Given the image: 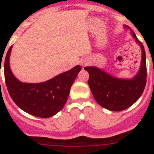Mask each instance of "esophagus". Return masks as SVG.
Returning <instances> with one entry per match:
<instances>
[{
    "instance_id": "1",
    "label": "esophagus",
    "mask_w": 154,
    "mask_h": 154,
    "mask_svg": "<svg viewBox=\"0 0 154 154\" xmlns=\"http://www.w3.org/2000/svg\"><path fill=\"white\" fill-rule=\"evenodd\" d=\"M89 60H86V59H82L81 60V65H82V67H85V66H86V65H89Z\"/></svg>"
}]
</instances>
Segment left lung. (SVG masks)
<instances>
[{
    "mask_svg": "<svg viewBox=\"0 0 154 154\" xmlns=\"http://www.w3.org/2000/svg\"><path fill=\"white\" fill-rule=\"evenodd\" d=\"M125 27L129 29L128 26ZM130 32L141 49V66L133 78H118L94 66L84 68L89 74L88 84L94 99L101 107L110 111H122L134 105L140 98L146 87V52L134 31L131 30Z\"/></svg>",
    "mask_w": 154,
    "mask_h": 154,
    "instance_id": "1",
    "label": "left lung"
}]
</instances>
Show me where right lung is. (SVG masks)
I'll list each match as a JSON object with an SVG mask.
<instances>
[{
  "label": "right lung",
  "mask_w": 154,
  "mask_h": 154,
  "mask_svg": "<svg viewBox=\"0 0 154 154\" xmlns=\"http://www.w3.org/2000/svg\"><path fill=\"white\" fill-rule=\"evenodd\" d=\"M12 47L7 52L4 65L5 79L8 94L18 107L35 117H53L68 100L71 86L82 69L79 65L67 72L41 83H25L17 79L9 65Z\"/></svg>",
  "instance_id": "1"
}]
</instances>
